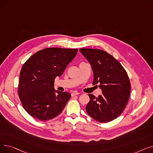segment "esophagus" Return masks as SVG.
<instances>
[{
  "label": "esophagus",
  "instance_id": "34e87169",
  "mask_svg": "<svg viewBox=\"0 0 153 153\" xmlns=\"http://www.w3.org/2000/svg\"><path fill=\"white\" fill-rule=\"evenodd\" d=\"M79 92H76V91H74V92H72V93L71 94V96H72V97H74V96L77 95H79Z\"/></svg>",
  "mask_w": 153,
  "mask_h": 153
}]
</instances>
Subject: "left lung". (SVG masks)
I'll list each match as a JSON object with an SVG mask.
<instances>
[{
	"mask_svg": "<svg viewBox=\"0 0 153 153\" xmlns=\"http://www.w3.org/2000/svg\"><path fill=\"white\" fill-rule=\"evenodd\" d=\"M80 51L91 64L92 84L99 83L102 91L98 97L89 94L87 113L99 122H111L122 114L127 105L131 91L129 77L120 62L107 52L90 48H81Z\"/></svg>",
	"mask_w": 153,
	"mask_h": 153,
	"instance_id": "obj_1",
	"label": "left lung"
}]
</instances>
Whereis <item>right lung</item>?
I'll list each match as a JSON object with an SVG mask.
<instances>
[{
  "label": "right lung",
  "instance_id": "1",
  "mask_svg": "<svg viewBox=\"0 0 153 153\" xmlns=\"http://www.w3.org/2000/svg\"><path fill=\"white\" fill-rule=\"evenodd\" d=\"M77 51L48 48L38 51L23 64L18 94L23 107L31 117L46 121L61 113L71 94L58 91L54 92V79L62 74Z\"/></svg>",
  "mask_w": 153,
  "mask_h": 153
}]
</instances>
